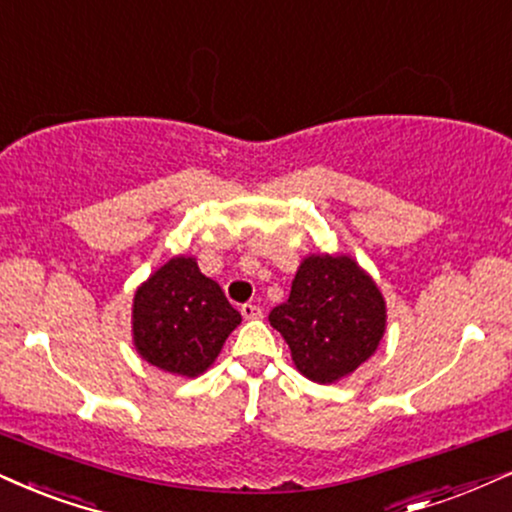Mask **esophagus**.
<instances>
[{
	"mask_svg": "<svg viewBox=\"0 0 512 512\" xmlns=\"http://www.w3.org/2000/svg\"><path fill=\"white\" fill-rule=\"evenodd\" d=\"M242 315H244L246 320H256V318H261L263 311L256 304H244L242 306Z\"/></svg>",
	"mask_w": 512,
	"mask_h": 512,
	"instance_id": "1",
	"label": "esophagus"
}]
</instances>
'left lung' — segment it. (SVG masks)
Returning a JSON list of instances; mask_svg holds the SVG:
<instances>
[{"label": "left lung", "instance_id": "8db88e82", "mask_svg": "<svg viewBox=\"0 0 512 512\" xmlns=\"http://www.w3.org/2000/svg\"><path fill=\"white\" fill-rule=\"evenodd\" d=\"M308 380L330 384L375 353L387 311L375 282L349 256H308L285 304L268 315Z\"/></svg>", "mask_w": 512, "mask_h": 512}]
</instances>
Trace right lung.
I'll return each instance as SVG.
<instances>
[{"label":"right lung","instance_id":"obj_1","mask_svg":"<svg viewBox=\"0 0 512 512\" xmlns=\"http://www.w3.org/2000/svg\"><path fill=\"white\" fill-rule=\"evenodd\" d=\"M242 323L223 289L201 275L194 258H170L137 289L132 334L144 361L197 377L216 361L227 334Z\"/></svg>","mask_w":512,"mask_h":512}]
</instances>
